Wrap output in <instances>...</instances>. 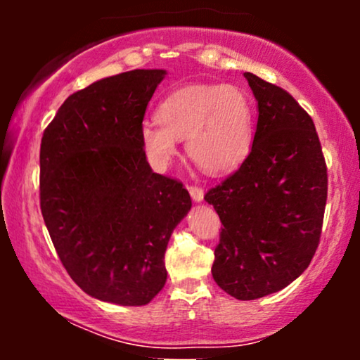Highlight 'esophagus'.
I'll list each match as a JSON object with an SVG mask.
<instances>
[{"label":"esophagus","instance_id":"obj_1","mask_svg":"<svg viewBox=\"0 0 360 360\" xmlns=\"http://www.w3.org/2000/svg\"><path fill=\"white\" fill-rule=\"evenodd\" d=\"M188 189H189V194H191L193 201H196V203L203 201V198H205L203 188H200V186H196V184H191Z\"/></svg>","mask_w":360,"mask_h":360}]
</instances>
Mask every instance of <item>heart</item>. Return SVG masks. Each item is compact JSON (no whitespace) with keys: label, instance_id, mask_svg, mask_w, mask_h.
<instances>
[{"label":"heart","instance_id":"b5f03b06","mask_svg":"<svg viewBox=\"0 0 360 360\" xmlns=\"http://www.w3.org/2000/svg\"><path fill=\"white\" fill-rule=\"evenodd\" d=\"M254 101L230 84H191L172 91L157 108V122H146L140 140L147 155L166 164L186 139V152L206 172L240 166L254 142Z\"/></svg>","mask_w":360,"mask_h":360}]
</instances>
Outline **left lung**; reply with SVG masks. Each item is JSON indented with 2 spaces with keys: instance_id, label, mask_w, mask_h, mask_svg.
<instances>
[{
  "instance_id": "1",
  "label": "left lung",
  "mask_w": 360,
  "mask_h": 360,
  "mask_svg": "<svg viewBox=\"0 0 360 360\" xmlns=\"http://www.w3.org/2000/svg\"><path fill=\"white\" fill-rule=\"evenodd\" d=\"M259 118L250 154L205 200L221 221L214 283L233 298L257 300L303 274L320 243L326 164L315 123L279 86L245 72Z\"/></svg>"
}]
</instances>
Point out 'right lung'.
I'll use <instances>...</instances> for the list:
<instances>
[{
	"label": "right lung",
	"mask_w": 360,
	"mask_h": 360,
	"mask_svg": "<svg viewBox=\"0 0 360 360\" xmlns=\"http://www.w3.org/2000/svg\"><path fill=\"white\" fill-rule=\"evenodd\" d=\"M162 69H135L71 94L40 143V210L62 266L93 298L142 307L167 279L164 254L191 208L183 183L152 172L140 140Z\"/></svg>",
	"instance_id": "right-lung-1"
}]
</instances>
